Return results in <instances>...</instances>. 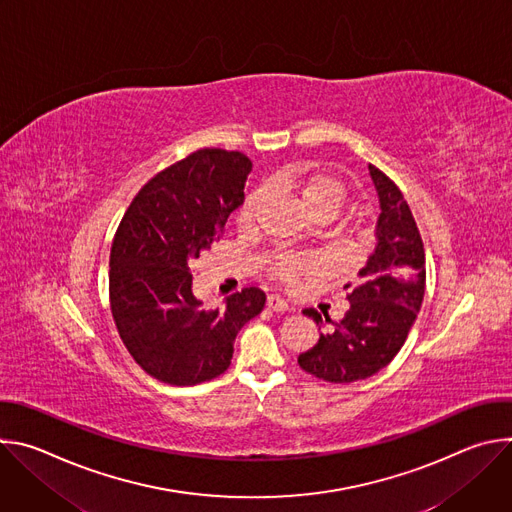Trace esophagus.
I'll return each mask as SVG.
<instances>
[{
  "label": "esophagus",
  "mask_w": 512,
  "mask_h": 512,
  "mask_svg": "<svg viewBox=\"0 0 512 512\" xmlns=\"http://www.w3.org/2000/svg\"><path fill=\"white\" fill-rule=\"evenodd\" d=\"M267 308L273 312H285V310H289V304L281 296L271 294V296H267Z\"/></svg>",
  "instance_id": "obj_1"
}]
</instances>
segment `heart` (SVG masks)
Here are the masks:
<instances>
[{
    "label": "heart",
    "mask_w": 512,
    "mask_h": 512,
    "mask_svg": "<svg viewBox=\"0 0 512 512\" xmlns=\"http://www.w3.org/2000/svg\"><path fill=\"white\" fill-rule=\"evenodd\" d=\"M275 182L279 186L291 188L300 194V200L304 208L312 214L320 208H330L336 210L342 202V186L338 180L312 172L310 168H287L275 176ZM263 198V190H255L247 196L239 210V221L243 225L251 223L255 210ZM320 269V259L314 255H294V253H281L277 255L271 265L269 273L285 283V285H296L308 275H314Z\"/></svg>",
    "instance_id": "1"
}]
</instances>
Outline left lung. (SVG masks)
I'll use <instances>...</instances> for the list:
<instances>
[{
  "label": "left lung",
  "mask_w": 512,
  "mask_h": 512,
  "mask_svg": "<svg viewBox=\"0 0 512 512\" xmlns=\"http://www.w3.org/2000/svg\"><path fill=\"white\" fill-rule=\"evenodd\" d=\"M381 214L377 247L358 281L346 283L350 308L332 330L320 334L314 348L298 356L300 367L328 383L369 379L395 358L407 340L425 294V251L419 229L399 186L369 164ZM306 316L324 318L306 308Z\"/></svg>",
  "instance_id": "obj_1"
}]
</instances>
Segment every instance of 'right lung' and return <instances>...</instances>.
Returning <instances> with one entry per match:
<instances>
[{
	"label": "right lung",
	"instance_id": "add662e5",
	"mask_svg": "<svg viewBox=\"0 0 512 512\" xmlns=\"http://www.w3.org/2000/svg\"><path fill=\"white\" fill-rule=\"evenodd\" d=\"M251 160L206 148L145 184L125 210L111 245L109 300L119 336L150 377L188 387L223 375L239 330L265 306L259 287L204 308L190 265L223 237L245 200Z\"/></svg>",
	"mask_w": 512,
	"mask_h": 512
}]
</instances>
